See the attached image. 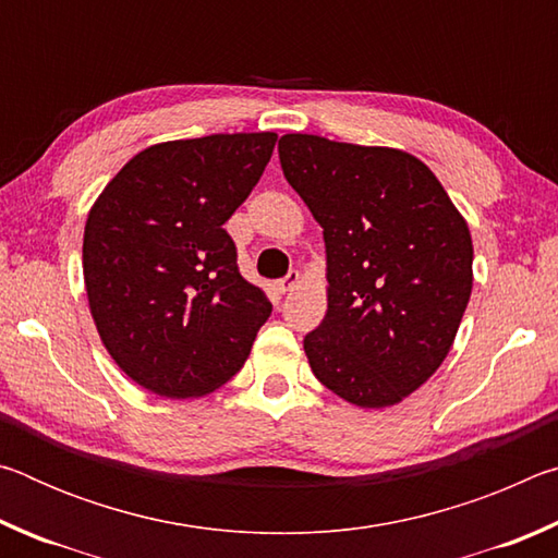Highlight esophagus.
Masks as SVG:
<instances>
[{
	"mask_svg": "<svg viewBox=\"0 0 558 558\" xmlns=\"http://www.w3.org/2000/svg\"><path fill=\"white\" fill-rule=\"evenodd\" d=\"M298 282H300V272H298V270H290L286 278L278 280V290H280V292H290L292 288L298 286Z\"/></svg>",
	"mask_w": 558,
	"mask_h": 558,
	"instance_id": "esophagus-1",
	"label": "esophagus"
}]
</instances>
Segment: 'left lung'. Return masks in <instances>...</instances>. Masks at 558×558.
I'll return each instance as SVG.
<instances>
[{"label":"left lung","instance_id":"obj_1","mask_svg":"<svg viewBox=\"0 0 558 558\" xmlns=\"http://www.w3.org/2000/svg\"><path fill=\"white\" fill-rule=\"evenodd\" d=\"M278 155L327 248V315L305 337L313 374L362 409L399 403L458 335L472 292L468 223L401 149L292 132Z\"/></svg>","mask_w":558,"mask_h":558}]
</instances>
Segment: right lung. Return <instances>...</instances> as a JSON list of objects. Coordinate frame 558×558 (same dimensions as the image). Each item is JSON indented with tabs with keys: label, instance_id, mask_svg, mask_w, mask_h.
I'll return each instance as SVG.
<instances>
[{
	"label": "right lung",
	"instance_id": "right-lung-1",
	"mask_svg": "<svg viewBox=\"0 0 558 558\" xmlns=\"http://www.w3.org/2000/svg\"><path fill=\"white\" fill-rule=\"evenodd\" d=\"M276 132L143 149L93 204L83 278L102 344L132 381L167 399L219 389L270 317L223 223L248 199Z\"/></svg>",
	"mask_w": 558,
	"mask_h": 558
}]
</instances>
